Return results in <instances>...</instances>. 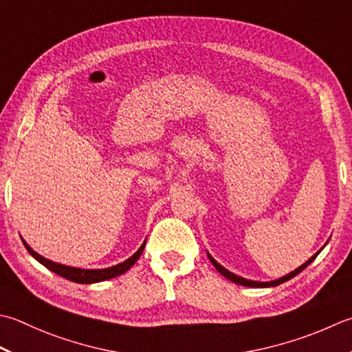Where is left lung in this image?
<instances>
[{"instance_id":"1","label":"left lung","mask_w":352,"mask_h":352,"mask_svg":"<svg viewBox=\"0 0 352 352\" xmlns=\"http://www.w3.org/2000/svg\"><path fill=\"white\" fill-rule=\"evenodd\" d=\"M320 253V250L314 254V256H311L309 258L307 263L304 264V265H300L299 268H296L294 272H292L290 274H287V276H284V278H280V279H278V280H272V282H256V280H247V279H244V278H239V276H236V274H233V273H230L229 270H226V268L223 267V265H219L215 259H213L210 254H209V259H210V263L213 264V267L217 268V270L223 274L224 278H227L229 280H232V282H235V284H238V285H244V287H254V288H265V287H276V285H279V284H282V282H287V280H290L292 278H294L296 274H299L302 270H304V268H307L309 264L313 263V261L316 259V256H318V254Z\"/></svg>"}]
</instances>
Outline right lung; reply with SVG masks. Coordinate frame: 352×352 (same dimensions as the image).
Here are the masks:
<instances>
[{"label":"right lung","instance_id":"1","mask_svg":"<svg viewBox=\"0 0 352 352\" xmlns=\"http://www.w3.org/2000/svg\"><path fill=\"white\" fill-rule=\"evenodd\" d=\"M25 249L29 250V253L32 254V256L39 261L41 264H43L44 267H47L48 270H52L53 273L59 274V276L65 278L68 280L72 282H76V284H94V282H102V280H107V279H111V278H116V276H120V274H123L125 272H128L131 267H133L137 259L140 258V254L143 253V249H144V244L143 243L142 247L139 250H137L133 256L128 258L126 261H123V263L117 264L114 267H109V268H102V270H84V268H74V267H67V265H62V264H56L53 263V261H48L45 258L41 256V254H38L34 250H32L29 245H27L25 241H23Z\"/></svg>","mask_w":352,"mask_h":352}]
</instances>
